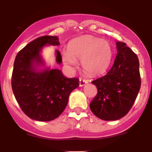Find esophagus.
<instances>
[{"label": "esophagus", "mask_w": 152, "mask_h": 152, "mask_svg": "<svg viewBox=\"0 0 152 152\" xmlns=\"http://www.w3.org/2000/svg\"><path fill=\"white\" fill-rule=\"evenodd\" d=\"M87 82H87V80H85V79H82V78L79 79V86H80V87H83V86H85Z\"/></svg>", "instance_id": "esophagus-1"}]
</instances>
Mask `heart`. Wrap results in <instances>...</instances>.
<instances>
[{
	"label": "heart",
	"instance_id": "obj_1",
	"mask_svg": "<svg viewBox=\"0 0 152 152\" xmlns=\"http://www.w3.org/2000/svg\"><path fill=\"white\" fill-rule=\"evenodd\" d=\"M113 55V48L108 41L87 36L70 42L68 49L62 52V59L71 67L76 66L77 60H82V67L87 73L98 75L107 70Z\"/></svg>",
	"mask_w": 152,
	"mask_h": 152
}]
</instances>
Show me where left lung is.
Wrapping results in <instances>:
<instances>
[{
	"label": "left lung",
	"mask_w": 152,
	"mask_h": 152,
	"mask_svg": "<svg viewBox=\"0 0 152 152\" xmlns=\"http://www.w3.org/2000/svg\"><path fill=\"white\" fill-rule=\"evenodd\" d=\"M114 64L104 76L93 81L98 93L90 104L93 114L102 120L115 121L132 107L141 85L137 56L123 42H116Z\"/></svg>",
	"instance_id": "1"
}]
</instances>
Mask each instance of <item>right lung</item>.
I'll return each mask as SVG.
<instances>
[{
    "label": "right lung",
    "mask_w": 152,
    "mask_h": 152,
    "mask_svg": "<svg viewBox=\"0 0 152 152\" xmlns=\"http://www.w3.org/2000/svg\"><path fill=\"white\" fill-rule=\"evenodd\" d=\"M59 45L56 36L35 39L20 50L15 57L12 87L17 102L28 117L38 121H50L59 117L65 109L70 93L79 87L77 78L67 79L59 69L44 65L40 52L45 45ZM56 61L62 63V56L56 50Z\"/></svg>",
    "instance_id": "right-lung-1"
}]
</instances>
